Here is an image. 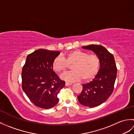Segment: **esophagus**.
<instances>
[{
    "label": "esophagus",
    "instance_id": "esophagus-1",
    "mask_svg": "<svg viewBox=\"0 0 134 134\" xmlns=\"http://www.w3.org/2000/svg\"><path fill=\"white\" fill-rule=\"evenodd\" d=\"M65 86H70V85H72V83H70V82H65Z\"/></svg>",
    "mask_w": 134,
    "mask_h": 134
}]
</instances>
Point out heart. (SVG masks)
Masks as SVG:
<instances>
[{
  "label": "heart",
  "mask_w": 134,
  "mask_h": 134,
  "mask_svg": "<svg viewBox=\"0 0 134 134\" xmlns=\"http://www.w3.org/2000/svg\"><path fill=\"white\" fill-rule=\"evenodd\" d=\"M71 64L70 72L62 76L63 80L74 82L82 80L89 81L96 77L99 71L100 62L97 56L89 55L87 52L79 50H74L67 53L63 58L61 56L56 57L53 60V70L58 73L64 72L68 64Z\"/></svg>",
  "instance_id": "obj_1"
}]
</instances>
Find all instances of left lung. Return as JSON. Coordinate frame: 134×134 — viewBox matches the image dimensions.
Instances as JSON below:
<instances>
[{
	"label": "left lung",
	"mask_w": 134,
	"mask_h": 134,
	"mask_svg": "<svg viewBox=\"0 0 134 134\" xmlns=\"http://www.w3.org/2000/svg\"><path fill=\"white\" fill-rule=\"evenodd\" d=\"M82 48L93 51L98 57L100 67L93 81L82 85L83 89L77 98L82 105L95 107L104 102L112 93L117 68L113 55L102 45L92 44Z\"/></svg>",
	"instance_id": "obj_1"
}]
</instances>
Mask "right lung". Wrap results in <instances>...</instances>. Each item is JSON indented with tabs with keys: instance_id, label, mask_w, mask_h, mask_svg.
<instances>
[{
	"instance_id": "add662e5",
	"label": "right lung",
	"mask_w": 134,
	"mask_h": 134,
	"mask_svg": "<svg viewBox=\"0 0 134 134\" xmlns=\"http://www.w3.org/2000/svg\"><path fill=\"white\" fill-rule=\"evenodd\" d=\"M59 51L39 49L28 55L22 68V89L36 106L49 109L58 103L57 97L65 86L53 71L52 63Z\"/></svg>"
}]
</instances>
